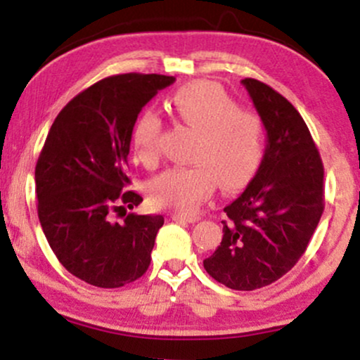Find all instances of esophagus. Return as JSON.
Returning <instances> with one entry per match:
<instances>
[{"mask_svg": "<svg viewBox=\"0 0 360 360\" xmlns=\"http://www.w3.org/2000/svg\"><path fill=\"white\" fill-rule=\"evenodd\" d=\"M171 218L176 221H188V223H194L200 220V217H196V214H184V213H172Z\"/></svg>", "mask_w": 360, "mask_h": 360, "instance_id": "34e87169", "label": "esophagus"}]
</instances>
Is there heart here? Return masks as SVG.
I'll use <instances>...</instances> for the list:
<instances>
[{
  "instance_id": "b5f03b06",
  "label": "heart",
  "mask_w": 360,
  "mask_h": 360,
  "mask_svg": "<svg viewBox=\"0 0 360 360\" xmlns=\"http://www.w3.org/2000/svg\"><path fill=\"white\" fill-rule=\"evenodd\" d=\"M171 113L196 131L189 160L191 166L164 171L147 186L148 200L159 208L181 213L196 212L212 196L217 181L226 191L240 189L259 169L264 154V127L255 113L212 81L181 86L167 98ZM162 122L150 110L142 111L131 127V148L139 162L157 160Z\"/></svg>"
}]
</instances>
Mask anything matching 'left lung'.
Instances as JSON below:
<instances>
[{
    "instance_id": "left-lung-1",
    "label": "left lung",
    "mask_w": 360,
    "mask_h": 360,
    "mask_svg": "<svg viewBox=\"0 0 360 360\" xmlns=\"http://www.w3.org/2000/svg\"><path fill=\"white\" fill-rule=\"evenodd\" d=\"M267 134L257 174L223 208V238L203 260L214 281L237 291L269 286L295 267L325 208L323 162L307 123L283 94L245 77Z\"/></svg>"
}]
</instances>
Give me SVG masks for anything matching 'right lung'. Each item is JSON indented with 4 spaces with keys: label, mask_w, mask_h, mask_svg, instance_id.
Segmentation results:
<instances>
[{
    "label": "right lung",
    "mask_w": 360,
    "mask_h": 360,
    "mask_svg": "<svg viewBox=\"0 0 360 360\" xmlns=\"http://www.w3.org/2000/svg\"><path fill=\"white\" fill-rule=\"evenodd\" d=\"M174 82L160 74H118L72 98L53 120L35 166L39 220L49 245L72 276L98 288H122L150 266L162 214L128 213L142 196L131 189L127 157L143 106Z\"/></svg>",
    "instance_id": "obj_1"
}]
</instances>
